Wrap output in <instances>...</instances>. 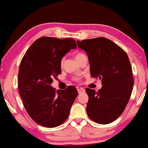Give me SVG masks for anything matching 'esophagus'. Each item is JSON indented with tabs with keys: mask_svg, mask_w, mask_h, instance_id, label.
Wrapping results in <instances>:
<instances>
[{
	"mask_svg": "<svg viewBox=\"0 0 148 148\" xmlns=\"http://www.w3.org/2000/svg\"><path fill=\"white\" fill-rule=\"evenodd\" d=\"M76 88H77V90H78V92L79 94L83 93V92H85V90L83 88H82V87H80V86H77Z\"/></svg>",
	"mask_w": 148,
	"mask_h": 148,
	"instance_id": "esophagus-1",
	"label": "esophagus"
}]
</instances>
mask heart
Segmentation results:
<instances>
[{"mask_svg": "<svg viewBox=\"0 0 148 148\" xmlns=\"http://www.w3.org/2000/svg\"><path fill=\"white\" fill-rule=\"evenodd\" d=\"M83 54H82V53H79V54H77L76 56H75V58H76V60H77V59H78V58H80V56H83ZM63 62H64V59H62V60H61V62H60V64H61V65H62L63 64Z\"/></svg>", "mask_w": 148, "mask_h": 148, "instance_id": "b5f03b06", "label": "heart"}]
</instances>
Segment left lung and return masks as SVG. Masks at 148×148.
Returning <instances> with one entry per match:
<instances>
[{
    "label": "left lung",
    "mask_w": 148,
    "mask_h": 148,
    "mask_svg": "<svg viewBox=\"0 0 148 148\" xmlns=\"http://www.w3.org/2000/svg\"><path fill=\"white\" fill-rule=\"evenodd\" d=\"M77 45L88 55L91 76L101 79L102 85L98 92L86 88L88 116L100 124L114 122L124 111L133 89L128 56L122 48L103 37L78 40Z\"/></svg>",
    "instance_id": "left-lung-1"
}]
</instances>
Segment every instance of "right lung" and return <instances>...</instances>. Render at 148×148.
Here are the masks:
<instances>
[{"label":"right lung","instance_id":"add662e5","mask_svg":"<svg viewBox=\"0 0 148 148\" xmlns=\"http://www.w3.org/2000/svg\"><path fill=\"white\" fill-rule=\"evenodd\" d=\"M77 48L72 38L42 37L30 46L18 70V91L25 109L33 120L46 127L65 122L78 92L73 86L56 91L53 78L61 73V60Z\"/></svg>","mask_w":148,"mask_h":148}]
</instances>
